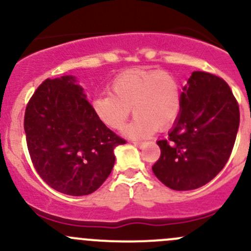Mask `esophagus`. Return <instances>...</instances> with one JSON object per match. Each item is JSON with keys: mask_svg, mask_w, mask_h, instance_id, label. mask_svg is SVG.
<instances>
[{"mask_svg": "<svg viewBox=\"0 0 251 251\" xmlns=\"http://www.w3.org/2000/svg\"><path fill=\"white\" fill-rule=\"evenodd\" d=\"M133 144H135L136 147H138V148H143L144 147V142H133Z\"/></svg>", "mask_w": 251, "mask_h": 251, "instance_id": "obj_1", "label": "esophagus"}]
</instances>
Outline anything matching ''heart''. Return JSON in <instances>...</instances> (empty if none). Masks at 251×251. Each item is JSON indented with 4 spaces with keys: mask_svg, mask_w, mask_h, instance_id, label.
Here are the masks:
<instances>
[{
    "mask_svg": "<svg viewBox=\"0 0 251 251\" xmlns=\"http://www.w3.org/2000/svg\"><path fill=\"white\" fill-rule=\"evenodd\" d=\"M110 91L93 97V113L107 127L121 130L132 108L136 116L125 128L127 137L146 138L156 128L169 127L181 111V85L163 70H126L114 78Z\"/></svg>",
    "mask_w": 251,
    "mask_h": 251,
    "instance_id": "1",
    "label": "heart"
}]
</instances>
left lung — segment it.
<instances>
[{"label": "left lung", "instance_id": "8db88e82", "mask_svg": "<svg viewBox=\"0 0 251 251\" xmlns=\"http://www.w3.org/2000/svg\"><path fill=\"white\" fill-rule=\"evenodd\" d=\"M239 127V105L224 78L193 72L182 107L153 173L169 188L191 191L211 181L226 165Z\"/></svg>", "mask_w": 251, "mask_h": 251}]
</instances>
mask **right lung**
<instances>
[{"label":"right lung","mask_w":251,"mask_h":251,"mask_svg":"<svg viewBox=\"0 0 251 251\" xmlns=\"http://www.w3.org/2000/svg\"><path fill=\"white\" fill-rule=\"evenodd\" d=\"M24 130L35 170L60 193L87 196L108 178L114 149L126 141L95 115L72 75L46 78L25 109Z\"/></svg>","instance_id":"obj_1"}]
</instances>
